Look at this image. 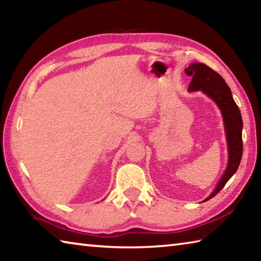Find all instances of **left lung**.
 Here are the masks:
<instances>
[{"instance_id": "1", "label": "left lung", "mask_w": 261, "mask_h": 261, "mask_svg": "<svg viewBox=\"0 0 261 261\" xmlns=\"http://www.w3.org/2000/svg\"><path fill=\"white\" fill-rule=\"evenodd\" d=\"M185 73L192 77V82L188 87L190 92L201 91L205 95L212 98L220 108L223 116L224 129L228 141L229 160L225 173L219 181L213 193L205 199H211L215 196L228 180L234 175L239 167L242 158V118L240 110L236 104L230 87L225 81L216 71L202 63L191 64L185 69Z\"/></svg>"}]
</instances>
